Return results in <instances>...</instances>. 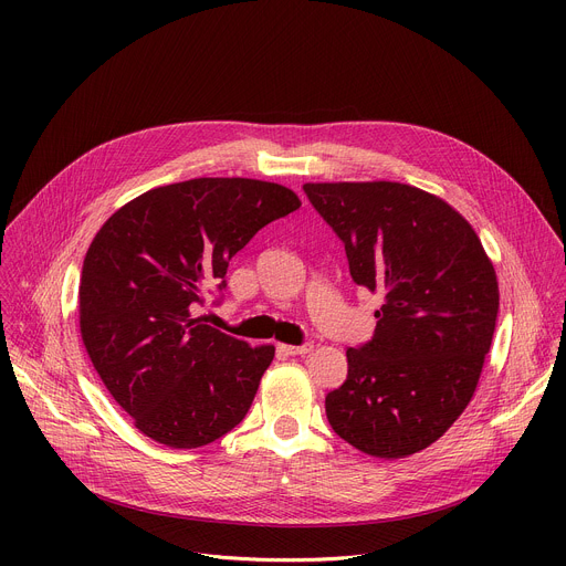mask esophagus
Masks as SVG:
<instances>
[{"mask_svg":"<svg viewBox=\"0 0 566 566\" xmlns=\"http://www.w3.org/2000/svg\"><path fill=\"white\" fill-rule=\"evenodd\" d=\"M280 352H284L286 356H302V354H311L313 352V343H304V345H280Z\"/></svg>","mask_w":566,"mask_h":566,"instance_id":"obj_1","label":"esophagus"}]
</instances>
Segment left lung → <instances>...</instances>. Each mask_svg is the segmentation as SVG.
I'll list each match as a JSON object with an SVG mask.
<instances>
[{"label":"left lung","mask_w":566,"mask_h":566,"mask_svg":"<svg viewBox=\"0 0 566 566\" xmlns=\"http://www.w3.org/2000/svg\"><path fill=\"white\" fill-rule=\"evenodd\" d=\"M343 239L352 280L382 295L374 338L347 349L327 394L334 432L402 459L441 439L474 396L491 352L500 284L474 228L441 197L396 181L304 184Z\"/></svg>","instance_id":"left-lung-1"}]
</instances>
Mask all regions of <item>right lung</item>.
Here are the masks:
<instances>
[{
    "label": "right lung",
    "instance_id": "add662e5",
    "mask_svg": "<svg viewBox=\"0 0 566 566\" xmlns=\"http://www.w3.org/2000/svg\"><path fill=\"white\" fill-rule=\"evenodd\" d=\"M300 206L280 184L203 177L143 192L96 232L77 291L80 336L151 441L201 448L247 417L275 347H251L192 311L260 228Z\"/></svg>",
    "mask_w": 566,
    "mask_h": 566
}]
</instances>
